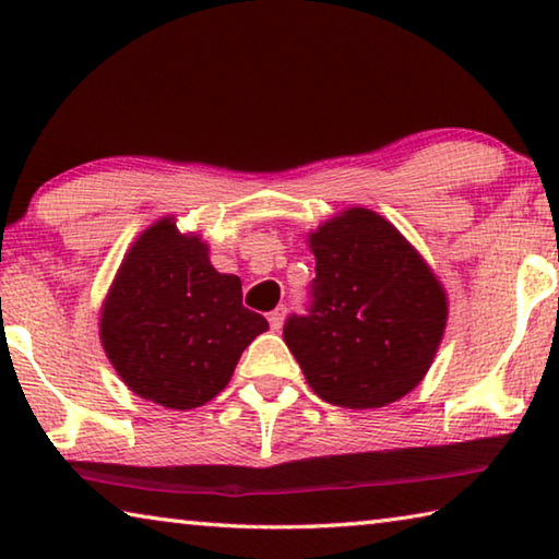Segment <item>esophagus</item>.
Masks as SVG:
<instances>
[{
    "label": "esophagus",
    "instance_id": "1",
    "mask_svg": "<svg viewBox=\"0 0 559 559\" xmlns=\"http://www.w3.org/2000/svg\"><path fill=\"white\" fill-rule=\"evenodd\" d=\"M285 314H287V309L285 307H277V309H272L270 312V328L277 332V330H282V324H285Z\"/></svg>",
    "mask_w": 559,
    "mask_h": 559
}]
</instances>
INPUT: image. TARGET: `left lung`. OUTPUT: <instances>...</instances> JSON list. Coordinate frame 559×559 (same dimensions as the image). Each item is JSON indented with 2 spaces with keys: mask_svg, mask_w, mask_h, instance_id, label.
I'll list each match as a JSON object with an SVG mask.
<instances>
[{
  "mask_svg": "<svg viewBox=\"0 0 559 559\" xmlns=\"http://www.w3.org/2000/svg\"><path fill=\"white\" fill-rule=\"evenodd\" d=\"M312 305L292 314L287 347L317 397L377 409L425 380L448 324V295L415 247L380 214L349 207L307 235Z\"/></svg>",
  "mask_w": 559,
  "mask_h": 559,
  "instance_id": "left-lung-1",
  "label": "left lung"
}]
</instances>
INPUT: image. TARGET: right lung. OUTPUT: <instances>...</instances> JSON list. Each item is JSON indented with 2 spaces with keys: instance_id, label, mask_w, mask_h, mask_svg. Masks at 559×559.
<instances>
[{
  "instance_id": "add662e5",
  "label": "right lung",
  "mask_w": 559,
  "mask_h": 559,
  "mask_svg": "<svg viewBox=\"0 0 559 559\" xmlns=\"http://www.w3.org/2000/svg\"><path fill=\"white\" fill-rule=\"evenodd\" d=\"M242 305L237 274L212 267L194 231L162 217L136 237L102 302L99 340L136 397L167 409L207 405L227 388L245 347L267 332Z\"/></svg>"
}]
</instances>
